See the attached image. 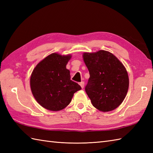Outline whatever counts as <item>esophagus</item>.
<instances>
[{
	"mask_svg": "<svg viewBox=\"0 0 153 153\" xmlns=\"http://www.w3.org/2000/svg\"><path fill=\"white\" fill-rule=\"evenodd\" d=\"M79 84V85L82 87V88H83V87H84V82H80Z\"/></svg>",
	"mask_w": 153,
	"mask_h": 153,
	"instance_id": "34e87169",
	"label": "esophagus"
}]
</instances>
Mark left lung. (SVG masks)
<instances>
[{
	"instance_id": "obj_1",
	"label": "left lung",
	"mask_w": 153,
	"mask_h": 153,
	"mask_svg": "<svg viewBox=\"0 0 153 153\" xmlns=\"http://www.w3.org/2000/svg\"><path fill=\"white\" fill-rule=\"evenodd\" d=\"M83 58L90 74L85 91L93 106L102 112L116 109L128 93L126 68L113 54L103 50L84 53Z\"/></svg>"
}]
</instances>
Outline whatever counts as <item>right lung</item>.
<instances>
[{
	"label": "right lung",
	"instance_id": "right-lung-1",
	"mask_svg": "<svg viewBox=\"0 0 153 153\" xmlns=\"http://www.w3.org/2000/svg\"><path fill=\"white\" fill-rule=\"evenodd\" d=\"M71 56L53 53L39 63L31 74L32 94L39 105L51 111L64 109L70 103L74 94L82 89L70 79L66 64Z\"/></svg>",
	"mask_w": 153,
	"mask_h": 153
}]
</instances>
